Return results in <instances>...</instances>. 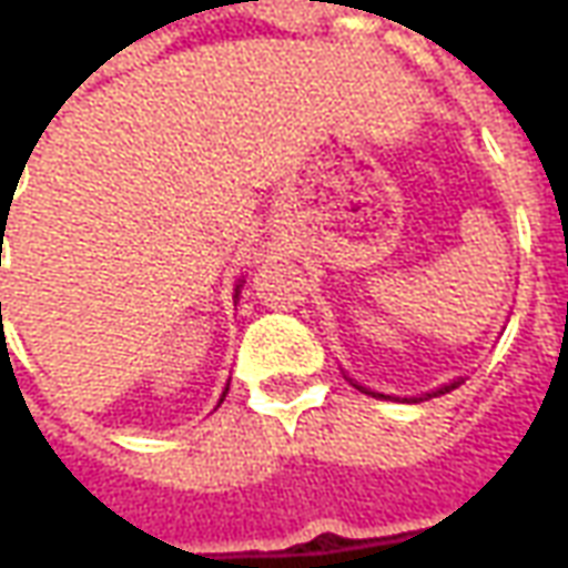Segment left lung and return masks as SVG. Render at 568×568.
Wrapping results in <instances>:
<instances>
[{"mask_svg":"<svg viewBox=\"0 0 568 568\" xmlns=\"http://www.w3.org/2000/svg\"><path fill=\"white\" fill-rule=\"evenodd\" d=\"M341 374H344L346 381L356 386L358 393L371 395V398H389V402H407V405H419V402H428V398H438V395H447V393H453V389H456L459 383H465V377H456V381H450V383H440L438 389H432V393H423V395H386V393H377V389H371V386H362V383H358V381H353V377H349V374H346L344 368H341Z\"/></svg>","mask_w":568,"mask_h":568,"instance_id":"1","label":"left lung"}]
</instances>
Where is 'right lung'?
I'll list each match as a JSON object with an SVG mask.
<instances>
[{
  "instance_id": "obj_1",
  "label": "right lung",
  "mask_w": 568,
  "mask_h": 568,
  "mask_svg": "<svg viewBox=\"0 0 568 568\" xmlns=\"http://www.w3.org/2000/svg\"><path fill=\"white\" fill-rule=\"evenodd\" d=\"M243 283H246V280H240V283H236V288H234V301H240V292H243ZM224 395H227V389H224L222 398H219V405H222V402H224Z\"/></svg>"
}]
</instances>
